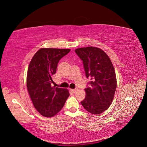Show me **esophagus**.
Returning a JSON list of instances; mask_svg holds the SVG:
<instances>
[{
  "label": "esophagus",
  "instance_id": "1",
  "mask_svg": "<svg viewBox=\"0 0 147 147\" xmlns=\"http://www.w3.org/2000/svg\"><path fill=\"white\" fill-rule=\"evenodd\" d=\"M77 90H78V89L77 88H75V89H73V90H72V91L74 93H75V92H76L77 91Z\"/></svg>",
  "mask_w": 147,
  "mask_h": 147
}]
</instances>
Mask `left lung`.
I'll list each match as a JSON object with an SVG mask.
<instances>
[{
	"label": "left lung",
	"mask_w": 147,
	"mask_h": 147,
	"mask_svg": "<svg viewBox=\"0 0 147 147\" xmlns=\"http://www.w3.org/2000/svg\"><path fill=\"white\" fill-rule=\"evenodd\" d=\"M82 61L90 87L84 89L86 97L81 102L88 112L102 113L110 107L117 88V77L109 57L100 48L94 47L75 50Z\"/></svg>",
	"instance_id": "1"
}]
</instances>
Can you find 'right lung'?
<instances>
[{
    "label": "right lung",
    "mask_w": 147,
    "mask_h": 147,
    "mask_svg": "<svg viewBox=\"0 0 147 147\" xmlns=\"http://www.w3.org/2000/svg\"><path fill=\"white\" fill-rule=\"evenodd\" d=\"M70 51V49L43 48L36 52L30 62L27 89L34 107L43 117L55 116L69 96L67 89L51 84L59 60Z\"/></svg>",
    "instance_id": "1"
}]
</instances>
